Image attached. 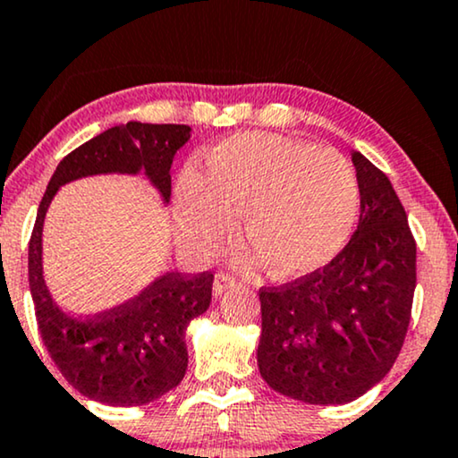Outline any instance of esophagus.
<instances>
[{
    "instance_id": "34e87169",
    "label": "esophagus",
    "mask_w": 458,
    "mask_h": 458,
    "mask_svg": "<svg viewBox=\"0 0 458 458\" xmlns=\"http://www.w3.org/2000/svg\"><path fill=\"white\" fill-rule=\"evenodd\" d=\"M234 285H239V282H236L234 277H230V275H225V273H219L213 282V294L222 296L225 290L234 288Z\"/></svg>"
}]
</instances>
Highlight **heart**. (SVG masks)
<instances>
[{"instance_id": "obj_1", "label": "heart", "mask_w": 458, "mask_h": 458, "mask_svg": "<svg viewBox=\"0 0 458 458\" xmlns=\"http://www.w3.org/2000/svg\"><path fill=\"white\" fill-rule=\"evenodd\" d=\"M358 176L339 151L273 131H241L207 151V176L183 170L174 190L179 233L213 256L243 211V233L275 277H301L348 243Z\"/></svg>"}]
</instances>
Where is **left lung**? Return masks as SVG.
<instances>
[{
	"label": "left lung",
	"mask_w": 458,
	"mask_h": 458,
	"mask_svg": "<svg viewBox=\"0 0 458 458\" xmlns=\"http://www.w3.org/2000/svg\"><path fill=\"white\" fill-rule=\"evenodd\" d=\"M360 219L324 268L260 288L258 367L290 399L341 405L382 382L403 348L416 290V241L388 176L352 153Z\"/></svg>",
	"instance_id": "1"
}]
</instances>
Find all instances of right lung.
Instances as JSON below:
<instances>
[{"mask_svg":"<svg viewBox=\"0 0 458 458\" xmlns=\"http://www.w3.org/2000/svg\"><path fill=\"white\" fill-rule=\"evenodd\" d=\"M190 125H114L68 153L48 181L30 239V290L42 341L62 376L87 399L145 405L179 386L187 369L185 330L211 305L213 273H166L134 299L89 318H74L51 299L42 277V224L57 190L91 174L145 170L164 202L170 166L190 140Z\"/></svg>","mask_w":458,"mask_h":458,"instance_id":"obj_1","label":"right lung"}]
</instances>
